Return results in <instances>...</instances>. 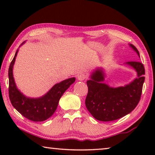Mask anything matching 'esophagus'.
<instances>
[{
    "instance_id": "obj_1",
    "label": "esophagus",
    "mask_w": 155,
    "mask_h": 155,
    "mask_svg": "<svg viewBox=\"0 0 155 155\" xmlns=\"http://www.w3.org/2000/svg\"><path fill=\"white\" fill-rule=\"evenodd\" d=\"M86 77H86V75L84 74V73H79V74L77 75V79L78 81L85 80Z\"/></svg>"
}]
</instances>
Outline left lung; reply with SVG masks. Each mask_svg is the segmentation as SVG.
I'll return each mask as SVG.
<instances>
[{
    "label": "left lung",
    "mask_w": 155,
    "mask_h": 155,
    "mask_svg": "<svg viewBox=\"0 0 155 155\" xmlns=\"http://www.w3.org/2000/svg\"><path fill=\"white\" fill-rule=\"evenodd\" d=\"M128 45L140 57L136 47L130 44ZM125 64L137 72V77L127 85L113 87L104 83L106 76L102 68L91 72L87 81L88 93L85 106L94 118L99 121L109 122L121 118L130 114L139 103L145 80V69L139 61H128Z\"/></svg>",
    "instance_id": "obj_1"
}]
</instances>
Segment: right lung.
Returning a JSON list of instances; mask_svg holds the SVG:
<instances>
[{"label":"right lung","mask_w":155,"mask_h":155,"mask_svg":"<svg viewBox=\"0 0 155 155\" xmlns=\"http://www.w3.org/2000/svg\"><path fill=\"white\" fill-rule=\"evenodd\" d=\"M25 43L24 41L20 46ZM15 52L9 68V96L13 107L26 118L33 122H42L48 119L56 111L60 98L70 86L74 82V77L68 78L57 83L44 96L39 98H30L18 90L15 83L13 68L18 52Z\"/></svg>","instance_id":"right-lung-1"}]
</instances>
